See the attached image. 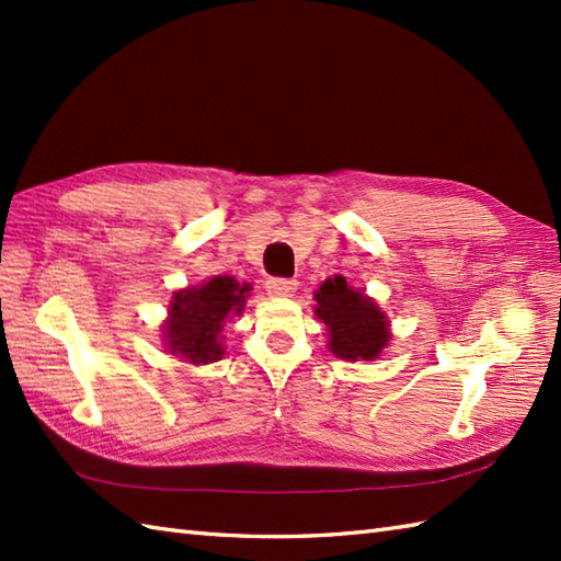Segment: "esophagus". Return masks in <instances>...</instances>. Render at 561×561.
Here are the masks:
<instances>
[{"mask_svg": "<svg viewBox=\"0 0 561 561\" xmlns=\"http://www.w3.org/2000/svg\"><path fill=\"white\" fill-rule=\"evenodd\" d=\"M265 289L272 296H291L296 289H299V282L289 277H270L265 282Z\"/></svg>", "mask_w": 561, "mask_h": 561, "instance_id": "esophagus-1", "label": "esophagus"}]
</instances>
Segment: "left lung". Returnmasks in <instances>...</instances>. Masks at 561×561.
<instances>
[{
    "mask_svg": "<svg viewBox=\"0 0 561 561\" xmlns=\"http://www.w3.org/2000/svg\"><path fill=\"white\" fill-rule=\"evenodd\" d=\"M316 316L330 332V352L340 359L371 362L388 344L386 316L362 291H354L340 274L323 282L316 291Z\"/></svg>",
    "mask_w": 561,
    "mask_h": 561,
    "instance_id": "obj_1",
    "label": "left lung"
}]
</instances>
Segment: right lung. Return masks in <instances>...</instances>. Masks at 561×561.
Listing matches in <instances>:
<instances>
[{"label": "right lung", "instance_id": "obj_1", "mask_svg": "<svg viewBox=\"0 0 561 561\" xmlns=\"http://www.w3.org/2000/svg\"><path fill=\"white\" fill-rule=\"evenodd\" d=\"M250 287L233 277H211L202 287L178 291L165 323V347L190 364L221 359V328L231 313H241Z\"/></svg>", "mask_w": 561, "mask_h": 561}]
</instances>
